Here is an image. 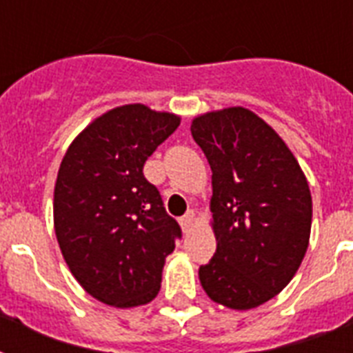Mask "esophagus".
Returning <instances> with one entry per match:
<instances>
[{
  "label": "esophagus",
  "mask_w": 353,
  "mask_h": 353,
  "mask_svg": "<svg viewBox=\"0 0 353 353\" xmlns=\"http://www.w3.org/2000/svg\"><path fill=\"white\" fill-rule=\"evenodd\" d=\"M194 221H196V216H194V212H188V214H185V216L179 219V225H181L183 232L190 230L192 225H194Z\"/></svg>",
  "instance_id": "obj_1"
}]
</instances>
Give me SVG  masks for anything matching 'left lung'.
<instances>
[{
	"instance_id": "1",
	"label": "left lung",
	"mask_w": 353,
	"mask_h": 353,
	"mask_svg": "<svg viewBox=\"0 0 353 353\" xmlns=\"http://www.w3.org/2000/svg\"><path fill=\"white\" fill-rule=\"evenodd\" d=\"M190 130L212 168L217 241L199 281L212 301L250 310L276 297L305 257L312 226L308 181L277 132L248 108L206 112Z\"/></svg>"
}]
</instances>
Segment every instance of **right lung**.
I'll return each mask as SVG.
<instances>
[{
	"instance_id": "add662e5",
	"label": "right lung",
	"mask_w": 353,
	"mask_h": 353,
	"mask_svg": "<svg viewBox=\"0 0 353 353\" xmlns=\"http://www.w3.org/2000/svg\"><path fill=\"white\" fill-rule=\"evenodd\" d=\"M179 116L141 103L112 108L68 147L54 188V228L77 283L116 308L147 305L181 228L143 176Z\"/></svg>"
}]
</instances>
